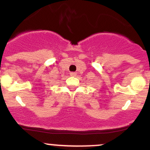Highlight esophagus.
Instances as JSON below:
<instances>
[{
	"instance_id": "1",
	"label": "esophagus",
	"mask_w": 150,
	"mask_h": 150,
	"mask_svg": "<svg viewBox=\"0 0 150 150\" xmlns=\"http://www.w3.org/2000/svg\"><path fill=\"white\" fill-rule=\"evenodd\" d=\"M70 76L75 77V76H76L77 73H75V72H70Z\"/></svg>"
}]
</instances>
